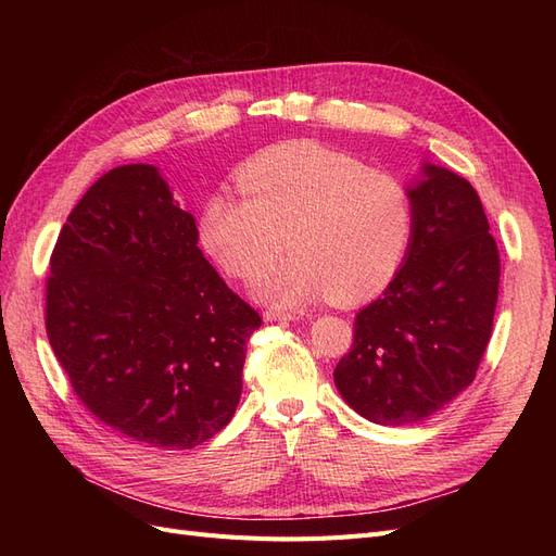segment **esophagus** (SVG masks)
<instances>
[{"mask_svg": "<svg viewBox=\"0 0 556 556\" xmlns=\"http://www.w3.org/2000/svg\"><path fill=\"white\" fill-rule=\"evenodd\" d=\"M301 315L299 313H292V311H276V308H268L264 313V319L266 323H292V319H299Z\"/></svg>", "mask_w": 556, "mask_h": 556, "instance_id": "34e87169", "label": "esophagus"}]
</instances>
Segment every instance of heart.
Instances as JSON below:
<instances>
[{
  "label": "heart",
  "mask_w": 556,
  "mask_h": 556,
  "mask_svg": "<svg viewBox=\"0 0 556 556\" xmlns=\"http://www.w3.org/2000/svg\"><path fill=\"white\" fill-rule=\"evenodd\" d=\"M243 194L215 190L197 213L199 241L227 274L245 278L279 249L291 255L255 275L250 290L274 306L331 292L359 299L390 278L410 241L403 185L355 155L317 141L260 150L237 169Z\"/></svg>",
  "instance_id": "obj_1"
}]
</instances>
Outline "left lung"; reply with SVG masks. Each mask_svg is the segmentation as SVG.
<instances>
[{
    "mask_svg": "<svg viewBox=\"0 0 556 556\" xmlns=\"http://www.w3.org/2000/svg\"><path fill=\"white\" fill-rule=\"evenodd\" d=\"M406 192V257L382 296L357 313L352 350L333 371L348 406L384 427L427 419L473 382L501 276L473 185L425 162Z\"/></svg>",
    "mask_w": 556,
    "mask_h": 556,
    "instance_id": "1",
    "label": "left lung"
}]
</instances>
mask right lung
<instances>
[{"mask_svg": "<svg viewBox=\"0 0 556 556\" xmlns=\"http://www.w3.org/2000/svg\"><path fill=\"white\" fill-rule=\"evenodd\" d=\"M153 164L111 169L66 217L46 282V331L99 422L164 450L229 425L262 317L197 245Z\"/></svg>", "mask_w": 556, "mask_h": 556, "instance_id": "obj_1", "label": "right lung"}]
</instances>
